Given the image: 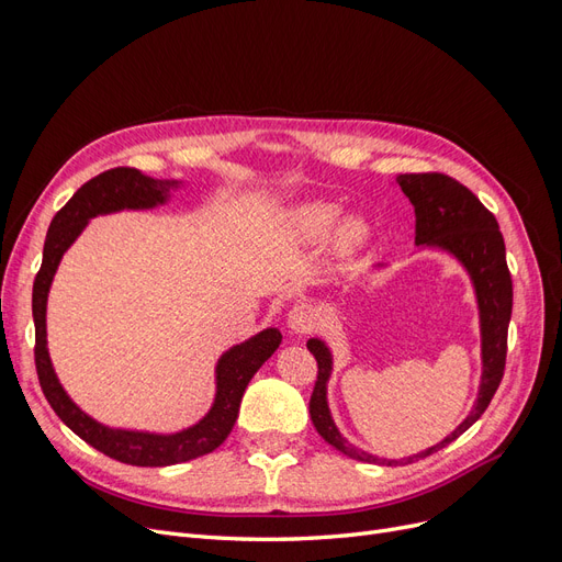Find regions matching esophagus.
Returning a JSON list of instances; mask_svg holds the SVG:
<instances>
[{"mask_svg": "<svg viewBox=\"0 0 562 562\" xmlns=\"http://www.w3.org/2000/svg\"><path fill=\"white\" fill-rule=\"evenodd\" d=\"M316 310L312 307V304H307V302H297L295 307L288 312V321H285V326H288V330H291L293 335H304V333H310L314 326H316Z\"/></svg>", "mask_w": 562, "mask_h": 562, "instance_id": "obj_1", "label": "esophagus"}]
</instances>
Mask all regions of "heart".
I'll list each match as a JSON object with an SVG mask.
<instances>
[{"mask_svg": "<svg viewBox=\"0 0 562 562\" xmlns=\"http://www.w3.org/2000/svg\"><path fill=\"white\" fill-rule=\"evenodd\" d=\"M339 217V206L330 201H307L300 203L291 213H288V227H291L295 239L302 244H318L333 232ZM372 239V225L363 215H349L345 217L339 227L335 229V252L339 258H351V255L361 252Z\"/></svg>", "mask_w": 562, "mask_h": 562, "instance_id": "1", "label": "heart"}]
</instances>
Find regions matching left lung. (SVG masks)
I'll return each instance as SVG.
<instances>
[{
    "label": "left lung",
    "mask_w": 562,
    "mask_h": 562,
    "mask_svg": "<svg viewBox=\"0 0 562 562\" xmlns=\"http://www.w3.org/2000/svg\"><path fill=\"white\" fill-rule=\"evenodd\" d=\"M403 194L415 206V244L419 248H438L450 252L467 269L473 283L475 302L481 318V361L483 375L471 413L459 427L440 443L403 459H384L351 446L335 427L328 407V380L333 372V353L328 345L312 337L307 349L318 363L314 394L310 401V415L321 438L342 454L370 464L394 467L398 462H415L431 452L446 448L454 438L462 436L479 419L502 382L506 363V335L514 307V283L506 267L504 236L495 215L462 182L443 173H403L396 178Z\"/></svg>",
    "instance_id": "left-lung-1"
}]
</instances>
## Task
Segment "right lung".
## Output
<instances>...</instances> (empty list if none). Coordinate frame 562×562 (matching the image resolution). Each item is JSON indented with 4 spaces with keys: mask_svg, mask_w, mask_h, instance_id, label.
Wrapping results in <instances>:
<instances>
[{
    "mask_svg": "<svg viewBox=\"0 0 562 562\" xmlns=\"http://www.w3.org/2000/svg\"><path fill=\"white\" fill-rule=\"evenodd\" d=\"M178 180H155L138 168H110V171L91 178L81 184L75 196L50 220L44 241V258L32 285V318H35V366L44 396L54 413L70 427L81 440L116 459V462L133 467H171L190 462L201 454H209L225 443L236 417L244 391L260 366L281 345L279 328H265L246 342L234 345L217 359L215 366V401L211 411L203 415L194 427L176 434H149L131 429H112L89 417L81 407L67 396L58 382L46 347V300L50 283L65 250L95 215H108L119 211H147L157 209L171 196Z\"/></svg>",
    "mask_w": 562,
    "mask_h": 562,
    "instance_id": "add662e5",
    "label": "right lung"
}]
</instances>
